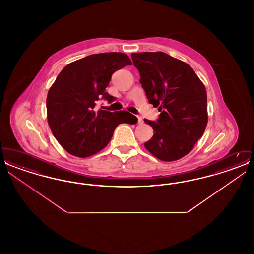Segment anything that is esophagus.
<instances>
[{
  "instance_id": "1",
  "label": "esophagus",
  "mask_w": 254,
  "mask_h": 254,
  "mask_svg": "<svg viewBox=\"0 0 254 254\" xmlns=\"http://www.w3.org/2000/svg\"><path fill=\"white\" fill-rule=\"evenodd\" d=\"M142 123H143L142 117H138V124H142Z\"/></svg>"
}]
</instances>
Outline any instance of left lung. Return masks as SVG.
<instances>
[{
	"label": "left lung",
	"mask_w": 254,
	"mask_h": 254,
	"mask_svg": "<svg viewBox=\"0 0 254 254\" xmlns=\"http://www.w3.org/2000/svg\"><path fill=\"white\" fill-rule=\"evenodd\" d=\"M148 102L158 108L157 121L145 147L159 160L176 161L190 153L207 124L206 90L193 69L165 52L131 53Z\"/></svg>",
	"instance_id": "obj_1"
}]
</instances>
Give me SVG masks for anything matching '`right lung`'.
Instances as JSON below:
<instances>
[{
  "label": "right lung",
  "mask_w": 254,
  "mask_h": 254,
  "mask_svg": "<svg viewBox=\"0 0 254 254\" xmlns=\"http://www.w3.org/2000/svg\"><path fill=\"white\" fill-rule=\"evenodd\" d=\"M131 64L121 52L99 53L68 64L49 88L47 113L49 127L71 155L85 158L106 147L122 123L136 124L131 113L97 109L100 98L113 101L106 92L112 74Z\"/></svg>",
  "instance_id": "add662e5"
}]
</instances>
